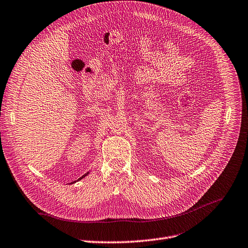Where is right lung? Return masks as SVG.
Segmentation results:
<instances>
[{"instance_id": "add662e5", "label": "right lung", "mask_w": 248, "mask_h": 248, "mask_svg": "<svg viewBox=\"0 0 248 248\" xmlns=\"http://www.w3.org/2000/svg\"><path fill=\"white\" fill-rule=\"evenodd\" d=\"M88 174H90V172H87V173H85V174H84V175H83V176H81V177H80V178H78V179H77V180H75V181H73V182H72V183H70V184H73V183H76V182H77V181H80V180H81V179H83V178H84V177H85V176H87V175H88Z\"/></svg>"}]
</instances>
